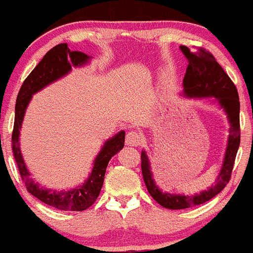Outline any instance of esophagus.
Returning <instances> with one entry per match:
<instances>
[{"label": "esophagus", "mask_w": 253, "mask_h": 253, "mask_svg": "<svg viewBox=\"0 0 253 253\" xmlns=\"http://www.w3.org/2000/svg\"><path fill=\"white\" fill-rule=\"evenodd\" d=\"M141 140H143V138H141V135L139 134L138 132H135V130L127 133L126 145H128V146H140Z\"/></svg>", "instance_id": "34e87169"}]
</instances>
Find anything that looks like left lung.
<instances>
[{
	"label": "left lung",
	"instance_id": "left-lung-1",
	"mask_svg": "<svg viewBox=\"0 0 253 253\" xmlns=\"http://www.w3.org/2000/svg\"><path fill=\"white\" fill-rule=\"evenodd\" d=\"M179 48L189 62L183 78L182 96L188 98L214 97L220 108H222L227 115L229 134L222 165L217 173L215 183L207 190H202L191 196L184 194H171L159 189L153 178L151 162L146 155V151H141V171L150 195L161 206L173 211L202 205L217 195L231 178L240 144V102L234 83L210 52L203 48L190 51L187 46H179Z\"/></svg>",
	"mask_w": 253,
	"mask_h": 253
}]
</instances>
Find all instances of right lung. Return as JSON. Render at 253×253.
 Instances as JSON below:
<instances>
[{"label":"right lung","instance_id":"obj_1","mask_svg":"<svg viewBox=\"0 0 253 253\" xmlns=\"http://www.w3.org/2000/svg\"><path fill=\"white\" fill-rule=\"evenodd\" d=\"M91 57L84 52L70 51L66 43H59L51 48L43 56L40 63L34 68V70L28 75L21 89L17 94L15 104V120L14 129L11 135V149L15 158L17 168L22 181L25 182L28 193L36 196L38 200L57 208L60 211H85L92 205L100 195L101 188L103 185L104 175H106L107 165L113 156H115L121 149H124L125 132L120 130L113 138L104 141L101 151L97 153L96 158L92 163L91 172L88 178L82 184L69 190H52L42 187L39 183L31 178V173L27 169L21 150H20V129L24 123L25 113L30 104L32 97L38 91L50 85L51 83L60 80L68 74H70L72 68H81L89 63Z\"/></svg>","mask_w":253,"mask_h":253}]
</instances>
